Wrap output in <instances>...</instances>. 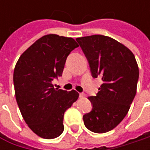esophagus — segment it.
<instances>
[{
    "label": "esophagus",
    "instance_id": "esophagus-1",
    "mask_svg": "<svg viewBox=\"0 0 150 150\" xmlns=\"http://www.w3.org/2000/svg\"><path fill=\"white\" fill-rule=\"evenodd\" d=\"M79 98H85V94H84L83 93H79Z\"/></svg>",
    "mask_w": 150,
    "mask_h": 150
}]
</instances>
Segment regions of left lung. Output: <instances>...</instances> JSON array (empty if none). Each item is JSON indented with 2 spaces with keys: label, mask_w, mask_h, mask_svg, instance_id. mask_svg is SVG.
Returning <instances> with one entry per match:
<instances>
[{
  "label": "left lung",
  "mask_w": 150,
  "mask_h": 150,
  "mask_svg": "<svg viewBox=\"0 0 150 150\" xmlns=\"http://www.w3.org/2000/svg\"><path fill=\"white\" fill-rule=\"evenodd\" d=\"M86 55L92 75L102 85L88 98L93 109L83 115L86 128L103 134L113 129L127 115L137 91L139 67L135 57L124 44L103 35L76 39Z\"/></svg>",
  "instance_id": "left-lung-1"
}]
</instances>
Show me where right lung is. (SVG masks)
I'll return each mask as SVG.
<instances>
[{
    "mask_svg": "<svg viewBox=\"0 0 150 150\" xmlns=\"http://www.w3.org/2000/svg\"><path fill=\"white\" fill-rule=\"evenodd\" d=\"M78 44L72 38L45 35L21 55L13 73L15 95L28 127L41 138L62 134L63 116L78 100L77 91L54 88L52 81L62 76L66 59Z\"/></svg>",
    "mask_w": 150,
    "mask_h": 150,
    "instance_id": "add662e5",
    "label": "right lung"
}]
</instances>
